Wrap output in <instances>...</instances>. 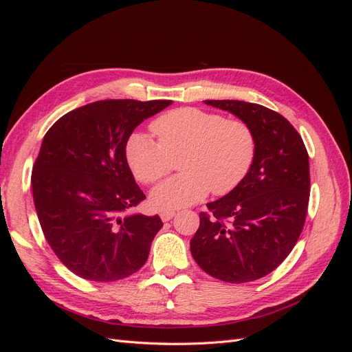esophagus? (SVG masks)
<instances>
[{"mask_svg": "<svg viewBox=\"0 0 352 352\" xmlns=\"http://www.w3.org/2000/svg\"><path fill=\"white\" fill-rule=\"evenodd\" d=\"M176 214L175 210H163L162 212H160V217H162L163 221H168L170 219H173Z\"/></svg>", "mask_w": 352, "mask_h": 352, "instance_id": "1", "label": "esophagus"}]
</instances>
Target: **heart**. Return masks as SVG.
Segmentation results:
<instances>
[{"label": "heart", "mask_w": 352, "mask_h": 352, "mask_svg": "<svg viewBox=\"0 0 352 352\" xmlns=\"http://www.w3.org/2000/svg\"><path fill=\"white\" fill-rule=\"evenodd\" d=\"M157 141L133 133L126 144V162L144 185L160 182L176 167L182 173L157 186L151 202L157 208L195 204L212 195H228L247 177L257 153L251 126L214 111L184 107L151 123Z\"/></svg>", "instance_id": "heart-1"}]
</instances>
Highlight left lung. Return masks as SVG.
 I'll return each mask as SVG.
<instances>
[{"mask_svg":"<svg viewBox=\"0 0 352 352\" xmlns=\"http://www.w3.org/2000/svg\"><path fill=\"white\" fill-rule=\"evenodd\" d=\"M247 122L257 153L242 184L199 212L190 252L212 278L245 283L279 267L300 238L310 199V164L301 135L264 105L207 100Z\"/></svg>","mask_w":352,"mask_h":352,"instance_id":"obj_1","label":"left lung"}]
</instances>
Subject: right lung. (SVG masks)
Segmentation results:
<instances>
[{
  "label": "right lung",
  "instance_id": "obj_1",
  "mask_svg": "<svg viewBox=\"0 0 352 352\" xmlns=\"http://www.w3.org/2000/svg\"><path fill=\"white\" fill-rule=\"evenodd\" d=\"M168 100H102L52 124L32 170V192L52 251L79 278L114 282L140 270L163 228L158 216L131 214L145 194L126 162L135 127Z\"/></svg>",
  "mask_w": 352,
  "mask_h": 352
}]
</instances>
